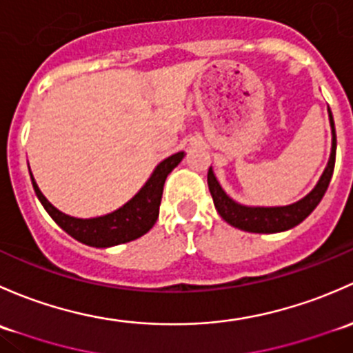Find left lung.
Instances as JSON below:
<instances>
[{
  "instance_id": "left-lung-1",
  "label": "left lung",
  "mask_w": 353,
  "mask_h": 353,
  "mask_svg": "<svg viewBox=\"0 0 353 353\" xmlns=\"http://www.w3.org/2000/svg\"><path fill=\"white\" fill-rule=\"evenodd\" d=\"M330 127H332V152H330L328 165L325 172L319 176L318 183L314 188L303 197L301 201L289 203V205H275V207H261V205H245L232 201L230 195L221 187L219 180L214 175L212 166L207 173V183H209V192L212 195L214 205L219 216L231 226L238 228L241 231L248 232H261V234H272V232H282L292 230L297 224L303 223L307 216L316 209L328 188L330 180L333 176L336 158V134L335 122H333L332 110L328 108Z\"/></svg>"
}]
</instances>
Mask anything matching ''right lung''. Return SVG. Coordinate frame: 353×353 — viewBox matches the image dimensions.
<instances>
[{
  "mask_svg": "<svg viewBox=\"0 0 353 353\" xmlns=\"http://www.w3.org/2000/svg\"><path fill=\"white\" fill-rule=\"evenodd\" d=\"M183 151H178L175 154L159 161L156 168L152 170L146 183L141 187V190L130 201H127L119 209H115L114 212H108L105 216L88 217V219L72 217L61 212L57 207H54L52 203L47 201L32 172L30 178L35 195L41 201L43 209L47 210V214L56 221L57 226L63 228L69 236L78 239L79 243L95 246V248H110V246L134 241V239L146 234L154 226L159 214L163 185H165L166 176L176 168L178 163L183 159Z\"/></svg>",
  "mask_w": 353,
  "mask_h": 353,
  "instance_id": "obj_1",
  "label": "right lung"
}]
</instances>
